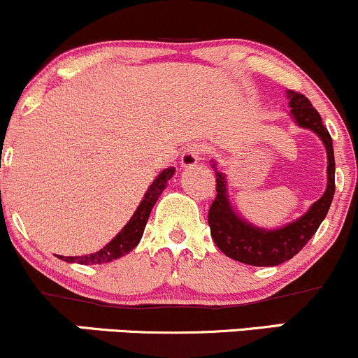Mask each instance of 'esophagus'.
Segmentation results:
<instances>
[{"mask_svg":"<svg viewBox=\"0 0 358 358\" xmlns=\"http://www.w3.org/2000/svg\"><path fill=\"white\" fill-rule=\"evenodd\" d=\"M205 153H207V148L202 145H188L183 150L182 158H180V165L182 168H192L195 166L200 159L203 158Z\"/></svg>","mask_w":358,"mask_h":358,"instance_id":"obj_1","label":"esophagus"}]
</instances>
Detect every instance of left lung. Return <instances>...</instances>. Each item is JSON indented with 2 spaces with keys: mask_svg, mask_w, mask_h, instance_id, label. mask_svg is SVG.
Listing matches in <instances>:
<instances>
[{
  "mask_svg": "<svg viewBox=\"0 0 358 358\" xmlns=\"http://www.w3.org/2000/svg\"><path fill=\"white\" fill-rule=\"evenodd\" d=\"M286 97L289 101V114L293 121L299 127L313 131L322 139L328 159L327 190L301 217L276 229H262L250 224L232 207L227 178L219 171L217 163L212 162L217 176V196L208 210L212 239L227 257L259 268L278 266L296 256L318 231L335 195V156L330 133L323 126L322 116L311 106L308 97L294 90H286Z\"/></svg>",
  "mask_w": 358,
  "mask_h": 358,
  "instance_id": "left-lung-1",
  "label": "left lung"
}]
</instances>
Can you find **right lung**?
<instances>
[{
	"mask_svg": "<svg viewBox=\"0 0 358 358\" xmlns=\"http://www.w3.org/2000/svg\"><path fill=\"white\" fill-rule=\"evenodd\" d=\"M175 175V168L168 166L162 171L156 178L153 180V183L150 185L145 196H143L141 203L138 205L136 212L133 213L129 222L121 229V232L114 237L109 244H106L104 248L94 254H85V256H77V257H65V256H57L62 261L65 262H77V264H85V266H92V264H106V262L114 261V259H119L122 256H126L127 252H131L141 241L143 232H145L146 222L150 219V213L153 210L156 200L159 199L163 190L166 188L168 180L173 178Z\"/></svg>",
	"mask_w": 358,
	"mask_h": 358,
	"instance_id": "obj_1",
	"label": "right lung"
}]
</instances>
